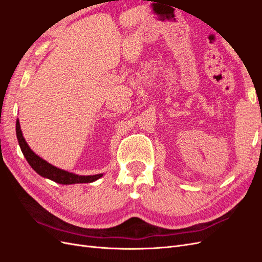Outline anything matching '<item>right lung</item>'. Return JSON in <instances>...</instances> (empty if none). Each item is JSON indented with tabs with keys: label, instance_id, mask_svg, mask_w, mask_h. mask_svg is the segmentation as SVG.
I'll list each match as a JSON object with an SVG mask.
<instances>
[{
	"label": "right lung",
	"instance_id": "add662e5",
	"mask_svg": "<svg viewBox=\"0 0 262 262\" xmlns=\"http://www.w3.org/2000/svg\"><path fill=\"white\" fill-rule=\"evenodd\" d=\"M16 136L18 140V144L20 146L24 156L26 158V161L31 166V168L45 178H48L62 185H72V184H87V182H93L102 176V173H98V175H93V176H78V175H75V173L54 167V166H52L51 164L43 161L42 158L36 155L26 143L25 139L23 137L18 119L16 121Z\"/></svg>",
	"mask_w": 262,
	"mask_h": 262
}]
</instances>
